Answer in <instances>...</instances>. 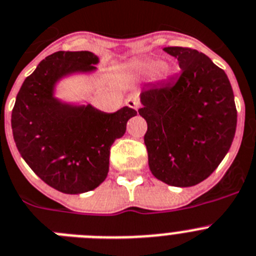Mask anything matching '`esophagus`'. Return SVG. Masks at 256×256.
<instances>
[{
  "label": "esophagus",
  "mask_w": 256,
  "mask_h": 256,
  "mask_svg": "<svg viewBox=\"0 0 256 256\" xmlns=\"http://www.w3.org/2000/svg\"><path fill=\"white\" fill-rule=\"evenodd\" d=\"M126 104V106L130 107V108H133V110L137 111L140 108V100L136 94L128 96Z\"/></svg>",
  "instance_id": "34e87169"
}]
</instances>
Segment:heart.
Instances as JSON below:
<instances>
[{
  "mask_svg": "<svg viewBox=\"0 0 256 256\" xmlns=\"http://www.w3.org/2000/svg\"><path fill=\"white\" fill-rule=\"evenodd\" d=\"M133 70L137 75L141 76H150L154 74L158 80H168L174 74L171 66L167 63H160L158 60H140L134 64Z\"/></svg>",
  "mask_w": 256,
  "mask_h": 256,
  "instance_id": "1",
  "label": "heart"
}]
</instances>
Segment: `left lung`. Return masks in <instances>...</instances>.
<instances>
[{"label":"left lung","mask_w":256,"mask_h":256,"mask_svg":"<svg viewBox=\"0 0 256 256\" xmlns=\"http://www.w3.org/2000/svg\"><path fill=\"white\" fill-rule=\"evenodd\" d=\"M163 50L178 60L181 75L140 94L149 167L166 184L193 186L230 149L237 126L234 94L226 72L203 53L181 46Z\"/></svg>","instance_id":"8db88e82"}]
</instances>
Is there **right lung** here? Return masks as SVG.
<instances>
[{
	"label": "right lung",
	"instance_id": "right-lung-1",
	"mask_svg": "<svg viewBox=\"0 0 256 256\" xmlns=\"http://www.w3.org/2000/svg\"><path fill=\"white\" fill-rule=\"evenodd\" d=\"M100 62L92 52H56L41 60L22 85L12 112L15 145L30 170L66 194L93 190L108 174L110 148L137 111L126 106L104 112L54 96L56 82L90 74Z\"/></svg>",
	"mask_w": 256,
	"mask_h": 256
}]
</instances>
